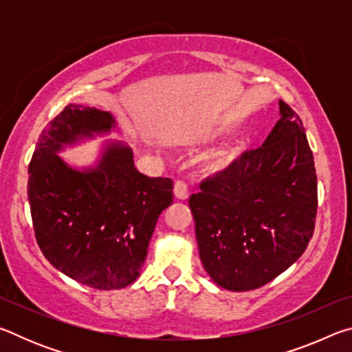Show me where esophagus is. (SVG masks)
Wrapping results in <instances>:
<instances>
[{"mask_svg": "<svg viewBox=\"0 0 352 352\" xmlns=\"http://www.w3.org/2000/svg\"><path fill=\"white\" fill-rule=\"evenodd\" d=\"M174 194H175V197H177V199H180V200H186V199H188V195H189L188 184L184 183L183 180H178V182H175Z\"/></svg>", "mask_w": 352, "mask_h": 352, "instance_id": "34e87169", "label": "esophagus"}]
</instances>
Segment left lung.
<instances>
[{
    "label": "left lung",
    "instance_id": "1",
    "mask_svg": "<svg viewBox=\"0 0 352 352\" xmlns=\"http://www.w3.org/2000/svg\"><path fill=\"white\" fill-rule=\"evenodd\" d=\"M264 144L206 178L189 197L200 261L231 292L270 283L305 253L317 214V174L300 116L279 100Z\"/></svg>",
    "mask_w": 352,
    "mask_h": 352
}]
</instances>
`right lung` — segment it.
Masks as SVG:
<instances>
[{
    "mask_svg": "<svg viewBox=\"0 0 352 352\" xmlns=\"http://www.w3.org/2000/svg\"><path fill=\"white\" fill-rule=\"evenodd\" d=\"M111 132L119 127L110 111L69 104L43 129L28 170L41 253L98 290L127 287L140 276L157 220L174 199L170 178L141 174L124 141H104L96 162L80 169L58 155Z\"/></svg>",
    "mask_w": 352,
    "mask_h": 352,
    "instance_id": "add662e5",
    "label": "right lung"
}]
</instances>
